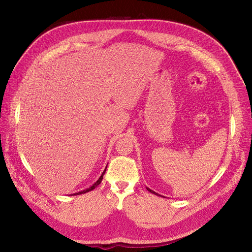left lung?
Returning a JSON list of instances; mask_svg holds the SVG:
<instances>
[{"mask_svg":"<svg viewBox=\"0 0 252 252\" xmlns=\"http://www.w3.org/2000/svg\"><path fill=\"white\" fill-rule=\"evenodd\" d=\"M147 190H148V191H150L151 193H154V194H156V195H158V196H163V195H161V194H158V193L155 192V191H154V190H151V189H149V188H147ZM163 197H165V196H163Z\"/></svg>","mask_w":252,"mask_h":252,"instance_id":"1","label":"left lung"}]
</instances>
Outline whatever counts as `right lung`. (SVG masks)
Instances as JSON below:
<instances>
[{
    "instance_id": "1",
    "label": "right lung",
    "mask_w": 252,
    "mask_h": 252,
    "mask_svg": "<svg viewBox=\"0 0 252 252\" xmlns=\"http://www.w3.org/2000/svg\"><path fill=\"white\" fill-rule=\"evenodd\" d=\"M106 168H107V167H106ZM106 168H105V170L102 172V174H101V177L98 178V180L94 183V184L93 185V186H90L89 188H87V189H85V190H82V191H80V192H77V193H73V195H78V194H83V193H86V192H88V191H91V190H94L96 186H98L101 184V182H102V180H103V175L105 174V171H106Z\"/></svg>"
}]
</instances>
